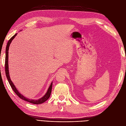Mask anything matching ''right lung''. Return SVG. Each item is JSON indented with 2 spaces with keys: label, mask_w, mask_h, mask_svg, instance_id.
Returning <instances> with one entry per match:
<instances>
[{
  "label": "right lung",
  "mask_w": 126,
  "mask_h": 126,
  "mask_svg": "<svg viewBox=\"0 0 126 126\" xmlns=\"http://www.w3.org/2000/svg\"><path fill=\"white\" fill-rule=\"evenodd\" d=\"M17 35V33H16L14 36H13L11 38L8 40V43H7V46H6V58H5V72H6V75L7 79H8V82L9 83V84L11 87V88L13 89V91L14 92L16 93V94L17 95V96L19 97L20 99L22 100H24L26 101L29 102L30 103H32V104H41L42 103H44V102H45L46 100H47L50 97V94H51V89H52V82L51 83V84L49 86V88L48 89V90L47 91V93H46V94L44 95V96L41 97V98L39 99L38 100H34V99H30L27 98L26 97H24L23 95H22L19 91L17 89V88H16V87L15 86V85H14L13 82H12V81L11 80L10 78V76H9V68H8V50H9V47L10 44H11V41L12 40L15 38V37L16 36V35Z\"/></svg>",
  "instance_id": "1"
}]
</instances>
